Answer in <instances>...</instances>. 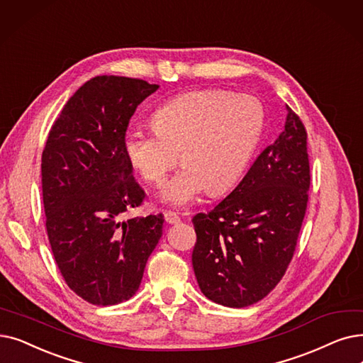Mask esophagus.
<instances>
[{"label": "esophagus", "instance_id": "34e87169", "mask_svg": "<svg viewBox=\"0 0 363 363\" xmlns=\"http://www.w3.org/2000/svg\"><path fill=\"white\" fill-rule=\"evenodd\" d=\"M164 219H166L167 224H178L181 220L179 215L177 212H173V211H166L164 212Z\"/></svg>", "mask_w": 363, "mask_h": 363}]
</instances>
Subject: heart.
Wrapping results in <instances>:
<instances>
[{"label":"heart","mask_w":363,"mask_h":363,"mask_svg":"<svg viewBox=\"0 0 363 363\" xmlns=\"http://www.w3.org/2000/svg\"><path fill=\"white\" fill-rule=\"evenodd\" d=\"M151 124L154 132L125 133V157L145 182L160 185L179 154L184 167L166 184L163 199L185 206L204 188L218 194L242 178L262 138L265 113L254 96L211 89L166 102Z\"/></svg>","instance_id":"obj_1"}]
</instances>
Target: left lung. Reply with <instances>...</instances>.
<instances>
[{"mask_svg":"<svg viewBox=\"0 0 363 363\" xmlns=\"http://www.w3.org/2000/svg\"><path fill=\"white\" fill-rule=\"evenodd\" d=\"M307 132L288 106L285 130L239 185L193 218V269L201 292L227 307L258 303L285 274L307 211Z\"/></svg>","mask_w":363,"mask_h":363,"instance_id":"8db88e82","label":"left lung"}]
</instances>
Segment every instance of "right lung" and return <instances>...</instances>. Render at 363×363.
Segmentation results:
<instances>
[{"label": "right lung", "mask_w": 363, "mask_h": 363, "mask_svg": "<svg viewBox=\"0 0 363 363\" xmlns=\"http://www.w3.org/2000/svg\"><path fill=\"white\" fill-rule=\"evenodd\" d=\"M157 89L139 78H91L65 104L41 155L55 261L67 285L94 306L123 303L138 291L162 238V213L123 220L147 197L124 152L125 130Z\"/></svg>", "instance_id": "1"}]
</instances>
